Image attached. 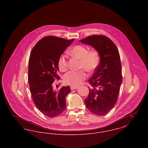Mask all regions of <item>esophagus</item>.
<instances>
[{
	"label": "esophagus",
	"instance_id": "34e87169",
	"mask_svg": "<svg viewBox=\"0 0 148 148\" xmlns=\"http://www.w3.org/2000/svg\"><path fill=\"white\" fill-rule=\"evenodd\" d=\"M78 87L77 86H71V90H75V89H77Z\"/></svg>",
	"mask_w": 148,
	"mask_h": 148
}]
</instances>
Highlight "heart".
<instances>
[{
	"instance_id": "1",
	"label": "heart",
	"mask_w": 148,
	"mask_h": 148,
	"mask_svg": "<svg viewBox=\"0 0 148 148\" xmlns=\"http://www.w3.org/2000/svg\"><path fill=\"white\" fill-rule=\"evenodd\" d=\"M69 54L79 59V68H84L88 72L92 73L95 71L100 63V56L96 50L88 51V48L82 45L73 47L69 51ZM58 65L59 70L64 72L68 69L66 56L62 55L59 58ZM86 74L83 69L77 71H71L64 75V82L66 84L76 86L81 84L86 78Z\"/></svg>"
}]
</instances>
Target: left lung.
I'll list each match as a JSON object with an SVG mask.
<instances>
[{
	"label": "left lung",
	"mask_w": 148,
	"mask_h": 148,
	"mask_svg": "<svg viewBox=\"0 0 148 148\" xmlns=\"http://www.w3.org/2000/svg\"><path fill=\"white\" fill-rule=\"evenodd\" d=\"M80 42L98 51L100 63L89 80L92 88L85 99L86 107L98 115H105L115 105L122 83L119 53L114 43L104 35H94Z\"/></svg>",
	"instance_id": "8db88e82"
}]
</instances>
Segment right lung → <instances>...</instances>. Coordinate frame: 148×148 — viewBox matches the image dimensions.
I'll return each instance as SVG.
<instances>
[{"label": "right lung", "instance_id": "right-lung-1", "mask_svg": "<svg viewBox=\"0 0 148 148\" xmlns=\"http://www.w3.org/2000/svg\"><path fill=\"white\" fill-rule=\"evenodd\" d=\"M73 41L45 36L35 44L30 55L28 80L32 99L39 110L48 117L56 116L66 109L65 99L71 92L70 86H63L57 92L52 84L60 78L59 58Z\"/></svg>", "mask_w": 148, "mask_h": 148}]
</instances>
